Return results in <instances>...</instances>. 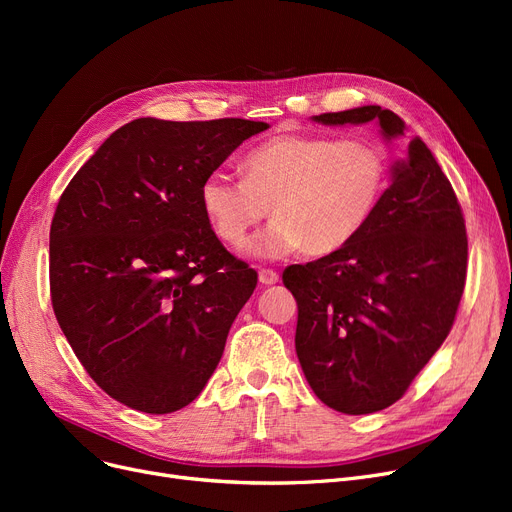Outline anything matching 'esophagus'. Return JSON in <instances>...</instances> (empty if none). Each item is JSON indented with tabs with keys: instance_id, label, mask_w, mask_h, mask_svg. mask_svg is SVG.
Instances as JSON below:
<instances>
[{
	"instance_id": "esophagus-1",
	"label": "esophagus",
	"mask_w": 512,
	"mask_h": 512,
	"mask_svg": "<svg viewBox=\"0 0 512 512\" xmlns=\"http://www.w3.org/2000/svg\"><path fill=\"white\" fill-rule=\"evenodd\" d=\"M278 280H280L278 272L270 270V267H263V270H259V282H261V284H265V286H272V284H276Z\"/></svg>"
}]
</instances>
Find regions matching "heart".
I'll return each instance as SVG.
<instances>
[{
  "mask_svg": "<svg viewBox=\"0 0 512 512\" xmlns=\"http://www.w3.org/2000/svg\"><path fill=\"white\" fill-rule=\"evenodd\" d=\"M388 153L367 139L278 134L242 159V180L211 172L199 203L213 234L232 249L272 207L274 222L253 242L255 257L305 249L330 255L355 242L373 220L388 186Z\"/></svg>",
  "mask_w": 512,
  "mask_h": 512,
  "instance_id": "1",
  "label": "heart"
}]
</instances>
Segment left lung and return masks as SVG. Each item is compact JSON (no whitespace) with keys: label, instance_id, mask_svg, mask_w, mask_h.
I'll return each mask as SVG.
<instances>
[{"label":"left lung","instance_id":"1","mask_svg":"<svg viewBox=\"0 0 512 512\" xmlns=\"http://www.w3.org/2000/svg\"><path fill=\"white\" fill-rule=\"evenodd\" d=\"M326 126L375 120L386 141L405 122L380 105L313 116ZM467 276L459 201L415 137L390 168V186L363 234L307 265L284 270L299 305L294 346L315 396L334 411L367 415L407 392L446 340Z\"/></svg>","mask_w":512,"mask_h":512}]
</instances>
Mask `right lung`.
Segmentation results:
<instances>
[{
  "label": "right lung",
  "instance_id": "1",
  "mask_svg": "<svg viewBox=\"0 0 512 512\" xmlns=\"http://www.w3.org/2000/svg\"><path fill=\"white\" fill-rule=\"evenodd\" d=\"M267 128L132 120L60 197L49 230L53 313L95 384L134 411L174 413L201 394L257 286V272L209 228L199 188Z\"/></svg>",
  "mask_w": 512,
  "mask_h": 512
}]
</instances>
